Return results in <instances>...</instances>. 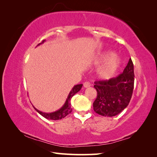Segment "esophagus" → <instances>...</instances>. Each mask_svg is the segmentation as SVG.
Instances as JSON below:
<instances>
[{"label":"esophagus","mask_w":157,"mask_h":157,"mask_svg":"<svg viewBox=\"0 0 157 157\" xmlns=\"http://www.w3.org/2000/svg\"><path fill=\"white\" fill-rule=\"evenodd\" d=\"M90 86H91L90 83L88 82H86L84 83V88H88V87H90Z\"/></svg>","instance_id":"obj_1"}]
</instances>
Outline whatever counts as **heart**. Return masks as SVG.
<instances>
[{"mask_svg": "<svg viewBox=\"0 0 157 157\" xmlns=\"http://www.w3.org/2000/svg\"><path fill=\"white\" fill-rule=\"evenodd\" d=\"M106 62L105 64L98 70V77L101 79H109L115 74L118 69L121 60L113 52L108 51L100 56L98 59V63Z\"/></svg>", "mask_w": 157, "mask_h": 157, "instance_id": "heart-1", "label": "heart"}]
</instances>
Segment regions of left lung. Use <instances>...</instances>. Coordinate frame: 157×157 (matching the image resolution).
Returning <instances> with one entry per match:
<instances>
[{
  "instance_id": "left-lung-1",
  "label": "left lung",
  "mask_w": 157,
  "mask_h": 157,
  "mask_svg": "<svg viewBox=\"0 0 157 157\" xmlns=\"http://www.w3.org/2000/svg\"><path fill=\"white\" fill-rule=\"evenodd\" d=\"M94 84L97 97L93 103L94 111L105 117L118 115L129 105L134 90V64L131 58L121 74L106 80L96 81Z\"/></svg>"
}]
</instances>
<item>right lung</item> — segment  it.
Returning a JSON list of instances; mask_svg holds the SVG:
<instances>
[{
    "mask_svg": "<svg viewBox=\"0 0 157 157\" xmlns=\"http://www.w3.org/2000/svg\"><path fill=\"white\" fill-rule=\"evenodd\" d=\"M45 40H43L41 43H40L38 45H40L42 43L44 42ZM82 87V84H78L73 86V88L69 92V94L67 96V98L66 101L65 102L64 105H63L62 107L58 111L55 112L51 113H43L42 111H40L37 109H36L34 106L33 107L37 111L39 114H40L42 116L44 117L46 119H52V120H59L61 119L62 118H64L69 113H71L72 111V109L71 108V99L74 96L77 92H78L80 90Z\"/></svg>",
    "mask_w": 157,
    "mask_h": 157,
    "instance_id": "obj_1",
    "label": "right lung"
}]
</instances>
